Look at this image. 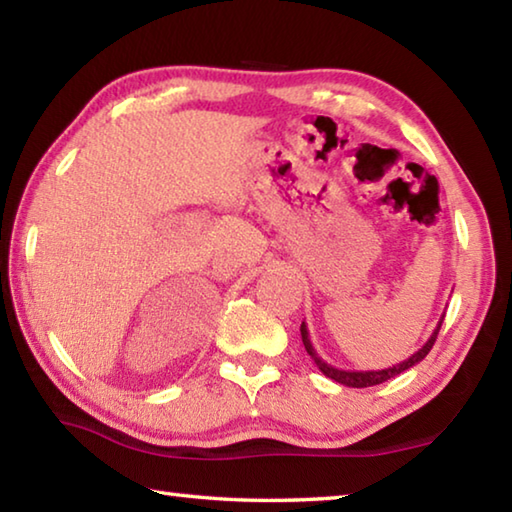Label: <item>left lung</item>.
Returning <instances> with one entry per match:
<instances>
[{"mask_svg": "<svg viewBox=\"0 0 512 512\" xmlns=\"http://www.w3.org/2000/svg\"><path fill=\"white\" fill-rule=\"evenodd\" d=\"M443 318H445V315H441L439 324H436V329L432 331V336L427 338L425 345H423L421 349H418L416 353H412L410 358L403 360V362H396L394 367L378 369V371H349V369L333 367V365H329V362H324V360L318 356V351L313 349L311 338H309V327H306V322H302L300 333H302V342H304L306 353H309V356L313 358V362H315V365H318V369L322 371L324 376L331 378V380H336V383H340V385H347V387H374V385L385 383V380L394 378V376H398V374H403V371H407L410 367L418 365V362H421V360L427 356V353H430V349L434 347V340H436V336H439V329H441Z\"/></svg>", "mask_w": 512, "mask_h": 512, "instance_id": "left-lung-1", "label": "left lung"}]
</instances>
